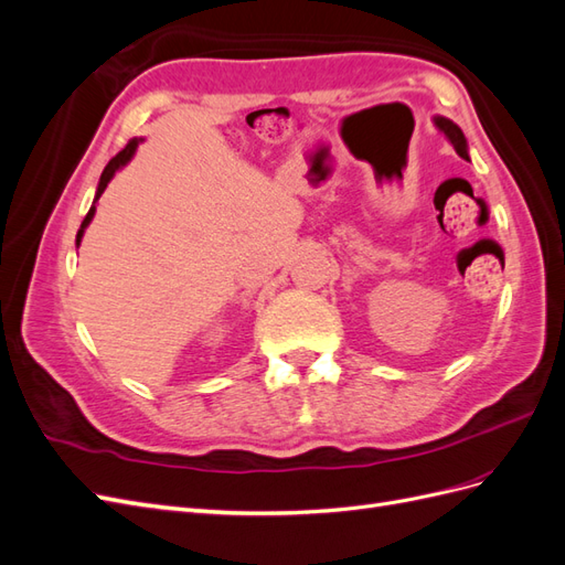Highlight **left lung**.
Masks as SVG:
<instances>
[{"label": "left lung", "instance_id": "left-lung-1", "mask_svg": "<svg viewBox=\"0 0 565 565\" xmlns=\"http://www.w3.org/2000/svg\"><path fill=\"white\" fill-rule=\"evenodd\" d=\"M436 127L448 136V141L452 143V148L459 152V156L467 158V139H465V134H461V129L452 122V119L436 117Z\"/></svg>", "mask_w": 565, "mask_h": 565}]
</instances>
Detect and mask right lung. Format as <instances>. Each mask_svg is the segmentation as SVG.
I'll return each mask as SVG.
<instances>
[{"instance_id":"obj_1","label":"right lung","mask_w":565,"mask_h":565,"mask_svg":"<svg viewBox=\"0 0 565 565\" xmlns=\"http://www.w3.org/2000/svg\"><path fill=\"white\" fill-rule=\"evenodd\" d=\"M141 143V139H131L122 150L117 152V156L106 164V169H104V174H100V181H98V188H96V198H94V204H92V210L87 212V216H84V221H82V226H79V231H77V245L82 243V235H84V228L89 226V221L94 218V212H96V200L104 195V191H106V185L110 183V179L115 177V172L117 169H122L131 158H134V152H136V146Z\"/></svg>"}]
</instances>
